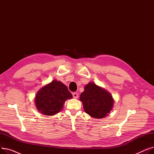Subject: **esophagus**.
<instances>
[{
	"label": "esophagus",
	"mask_w": 154,
	"mask_h": 154,
	"mask_svg": "<svg viewBox=\"0 0 154 154\" xmlns=\"http://www.w3.org/2000/svg\"><path fill=\"white\" fill-rule=\"evenodd\" d=\"M72 95H73V97H74V99H77V98H78V97H79L78 94H77V93H76V92L73 93V94H72Z\"/></svg>",
	"instance_id": "1"
}]
</instances>
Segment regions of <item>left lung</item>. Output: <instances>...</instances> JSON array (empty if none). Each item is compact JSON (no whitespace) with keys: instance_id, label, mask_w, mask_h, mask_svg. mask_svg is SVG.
<instances>
[{"instance_id":"8db88e82","label":"left lung","mask_w":154,"mask_h":154,"mask_svg":"<svg viewBox=\"0 0 154 154\" xmlns=\"http://www.w3.org/2000/svg\"><path fill=\"white\" fill-rule=\"evenodd\" d=\"M85 112L96 119H102L108 116L114 106V100L111 94L104 88L89 82L80 94Z\"/></svg>"}]
</instances>
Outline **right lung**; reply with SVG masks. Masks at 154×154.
<instances>
[{
    "label": "right lung",
    "mask_w": 154,
    "mask_h": 154,
    "mask_svg": "<svg viewBox=\"0 0 154 154\" xmlns=\"http://www.w3.org/2000/svg\"><path fill=\"white\" fill-rule=\"evenodd\" d=\"M72 98V95L67 86L54 80L37 92L34 102L40 113L51 116L59 113L62 109L65 102Z\"/></svg>",
    "instance_id": "add662e5"
}]
</instances>
